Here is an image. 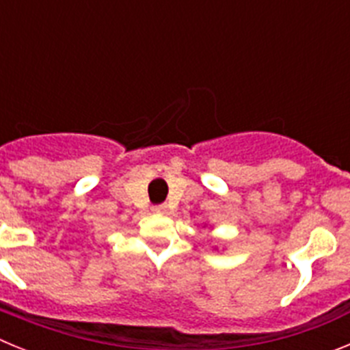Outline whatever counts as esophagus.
I'll return each instance as SVG.
<instances>
[{"instance_id": "34e87169", "label": "esophagus", "mask_w": 350, "mask_h": 350, "mask_svg": "<svg viewBox=\"0 0 350 350\" xmlns=\"http://www.w3.org/2000/svg\"><path fill=\"white\" fill-rule=\"evenodd\" d=\"M152 210L156 213H166L168 212V205H156Z\"/></svg>"}]
</instances>
